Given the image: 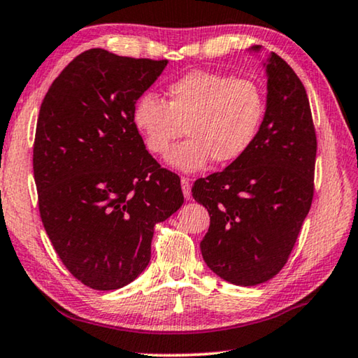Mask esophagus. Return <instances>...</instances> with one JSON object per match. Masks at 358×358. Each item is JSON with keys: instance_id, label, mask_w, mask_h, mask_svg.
<instances>
[{"instance_id": "34e87169", "label": "esophagus", "mask_w": 358, "mask_h": 358, "mask_svg": "<svg viewBox=\"0 0 358 358\" xmlns=\"http://www.w3.org/2000/svg\"><path fill=\"white\" fill-rule=\"evenodd\" d=\"M180 185H182V194L185 198L192 196V187H190V179L189 178H182L180 179Z\"/></svg>"}]
</instances>
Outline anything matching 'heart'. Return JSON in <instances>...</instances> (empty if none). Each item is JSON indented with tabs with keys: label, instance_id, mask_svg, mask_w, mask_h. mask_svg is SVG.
I'll use <instances>...</instances> for the list:
<instances>
[{
	"label": "heart",
	"instance_id": "b5f03b06",
	"mask_svg": "<svg viewBox=\"0 0 358 358\" xmlns=\"http://www.w3.org/2000/svg\"><path fill=\"white\" fill-rule=\"evenodd\" d=\"M266 113V96L256 81L196 70L166 87L164 102L144 96L133 108L134 128L147 150L166 157L185 130L191 137L169 154L168 163L185 173L211 160L227 164L256 139Z\"/></svg>",
	"mask_w": 358,
	"mask_h": 358
}]
</instances>
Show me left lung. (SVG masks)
Returning a JSON list of instances; mask_svg holds the SVG:
<instances>
[{
	"mask_svg": "<svg viewBox=\"0 0 358 358\" xmlns=\"http://www.w3.org/2000/svg\"><path fill=\"white\" fill-rule=\"evenodd\" d=\"M266 71L267 108L251 147L192 187L210 213L203 259L240 287H255L282 271L313 198L317 136L304 85L273 52Z\"/></svg>",
	"mask_w": 358,
	"mask_h": 358,
	"instance_id": "left-lung-1",
	"label": "left lung"
}]
</instances>
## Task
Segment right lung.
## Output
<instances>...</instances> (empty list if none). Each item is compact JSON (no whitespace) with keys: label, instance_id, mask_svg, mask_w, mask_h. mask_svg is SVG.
<instances>
[{"label":"right lung","instance_id":"add662e5","mask_svg":"<svg viewBox=\"0 0 358 358\" xmlns=\"http://www.w3.org/2000/svg\"><path fill=\"white\" fill-rule=\"evenodd\" d=\"M168 60L94 48L52 81L33 144L38 208L54 250L92 289L123 288L150 262L153 230L182 206L180 179L145 150L137 99Z\"/></svg>","mask_w":358,"mask_h":358}]
</instances>
